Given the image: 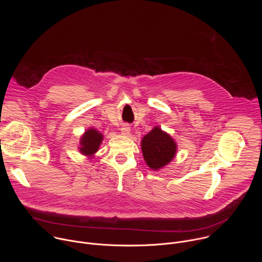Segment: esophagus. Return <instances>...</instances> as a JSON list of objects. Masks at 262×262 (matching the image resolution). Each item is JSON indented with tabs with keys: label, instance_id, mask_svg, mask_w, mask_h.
<instances>
[{
	"label": "esophagus",
	"instance_id": "esophagus-1",
	"mask_svg": "<svg viewBox=\"0 0 262 262\" xmlns=\"http://www.w3.org/2000/svg\"><path fill=\"white\" fill-rule=\"evenodd\" d=\"M121 134H122L123 136H129V134H130V127H129L128 124H125V125H123V126L121 127Z\"/></svg>",
	"mask_w": 262,
	"mask_h": 262
}]
</instances>
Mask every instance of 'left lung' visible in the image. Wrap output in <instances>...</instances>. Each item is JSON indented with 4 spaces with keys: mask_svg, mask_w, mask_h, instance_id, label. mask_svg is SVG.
Wrapping results in <instances>:
<instances>
[{
    "mask_svg": "<svg viewBox=\"0 0 262 262\" xmlns=\"http://www.w3.org/2000/svg\"><path fill=\"white\" fill-rule=\"evenodd\" d=\"M141 149L146 165L158 171L175 158L177 144L174 139L160 126H155L142 138Z\"/></svg>",
    "mask_w": 262,
    "mask_h": 262,
    "instance_id": "left-lung-1",
    "label": "left lung"
}]
</instances>
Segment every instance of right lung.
<instances>
[{"label": "right lung", "mask_w": 262, "mask_h": 262, "mask_svg": "<svg viewBox=\"0 0 262 262\" xmlns=\"http://www.w3.org/2000/svg\"><path fill=\"white\" fill-rule=\"evenodd\" d=\"M102 140L103 135L96 128L90 127L82 135L80 139V145L78 147L79 151L88 159H92L98 151Z\"/></svg>", "instance_id": "1"}]
</instances>
